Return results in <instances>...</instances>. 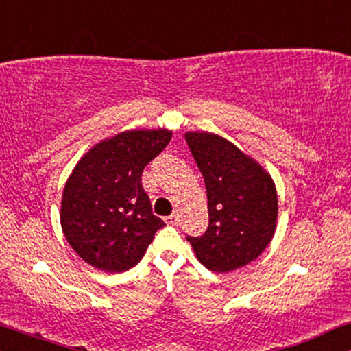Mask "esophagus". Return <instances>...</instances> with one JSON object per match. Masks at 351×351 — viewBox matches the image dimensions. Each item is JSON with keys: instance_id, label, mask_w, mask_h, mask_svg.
<instances>
[{"instance_id": "esophagus-1", "label": "esophagus", "mask_w": 351, "mask_h": 351, "mask_svg": "<svg viewBox=\"0 0 351 351\" xmlns=\"http://www.w3.org/2000/svg\"><path fill=\"white\" fill-rule=\"evenodd\" d=\"M165 220H166V223H169V225H177V220H179V214L172 213L171 215L165 217Z\"/></svg>"}]
</instances>
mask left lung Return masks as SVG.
Segmentation results:
<instances>
[{"instance_id":"obj_1","label":"left lung","mask_w":351,"mask_h":351,"mask_svg":"<svg viewBox=\"0 0 351 351\" xmlns=\"http://www.w3.org/2000/svg\"><path fill=\"white\" fill-rule=\"evenodd\" d=\"M185 141L204 177L209 213L203 237L186 239L208 270L225 273L247 265L275 234V182L261 162L225 137L189 131Z\"/></svg>"}]
</instances>
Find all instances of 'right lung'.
Wrapping results in <instances>:
<instances>
[{
    "label": "right lung",
    "instance_id": "obj_1",
    "mask_svg": "<svg viewBox=\"0 0 351 351\" xmlns=\"http://www.w3.org/2000/svg\"><path fill=\"white\" fill-rule=\"evenodd\" d=\"M171 137L165 128L123 131L95 143L76 162L62 193L60 225L86 263L107 273L126 271L165 227L152 213L142 172Z\"/></svg>",
    "mask_w": 351,
    "mask_h": 351
}]
</instances>
